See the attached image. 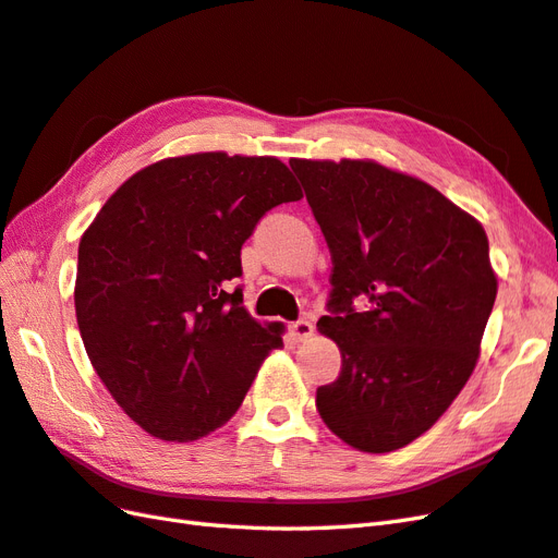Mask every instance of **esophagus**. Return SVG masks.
<instances>
[{
	"label": "esophagus",
	"instance_id": "esophagus-1",
	"mask_svg": "<svg viewBox=\"0 0 558 558\" xmlns=\"http://www.w3.org/2000/svg\"><path fill=\"white\" fill-rule=\"evenodd\" d=\"M291 333L295 336V341H307V338L315 333V324L307 319H298L291 324Z\"/></svg>",
	"mask_w": 558,
	"mask_h": 558
}]
</instances>
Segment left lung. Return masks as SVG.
Here are the masks:
<instances>
[{"mask_svg":"<svg viewBox=\"0 0 558 558\" xmlns=\"http://www.w3.org/2000/svg\"><path fill=\"white\" fill-rule=\"evenodd\" d=\"M291 170L333 263L317 326L343 364L317 388V412L355 450H400L447 412L481 355L497 295L485 229L374 160L293 158Z\"/></svg>","mask_w":558,"mask_h":558,"instance_id":"8db88e82","label":"left lung"}]
</instances>
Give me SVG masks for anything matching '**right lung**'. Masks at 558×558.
I'll return each mask as SVG.
<instances>
[{
  "mask_svg": "<svg viewBox=\"0 0 558 558\" xmlns=\"http://www.w3.org/2000/svg\"><path fill=\"white\" fill-rule=\"evenodd\" d=\"M271 156L158 160L104 203L77 248L75 315L94 372L134 424L189 442L236 414L281 324L243 307L241 246L301 201Z\"/></svg>",
  "mask_w": 558,
  "mask_h": 558,
  "instance_id": "right-lung-1",
  "label": "right lung"
}]
</instances>
